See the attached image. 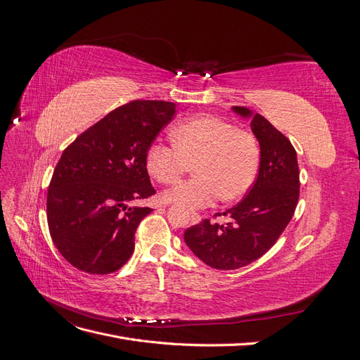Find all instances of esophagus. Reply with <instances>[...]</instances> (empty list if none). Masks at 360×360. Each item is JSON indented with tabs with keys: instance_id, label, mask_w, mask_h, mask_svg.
<instances>
[{
	"instance_id": "obj_1",
	"label": "esophagus",
	"mask_w": 360,
	"mask_h": 360,
	"mask_svg": "<svg viewBox=\"0 0 360 360\" xmlns=\"http://www.w3.org/2000/svg\"><path fill=\"white\" fill-rule=\"evenodd\" d=\"M201 222V216L198 213H192L191 214V224H200Z\"/></svg>"
}]
</instances>
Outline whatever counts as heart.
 I'll return each mask as SVG.
<instances>
[{
    "mask_svg": "<svg viewBox=\"0 0 360 360\" xmlns=\"http://www.w3.org/2000/svg\"><path fill=\"white\" fill-rule=\"evenodd\" d=\"M174 146L151 143L146 165L163 184L177 183L191 165L197 179L183 181L163 193V200L186 210L204 209L221 197L231 202L254 186L261 168V146L249 130L228 120L202 114L181 122L172 130Z\"/></svg>",
    "mask_w": 360,
    "mask_h": 360,
    "instance_id": "obj_1",
    "label": "heart"
}]
</instances>
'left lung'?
<instances>
[{
	"instance_id": "left-lung-1",
	"label": "left lung",
	"mask_w": 360,
	"mask_h": 360,
	"mask_svg": "<svg viewBox=\"0 0 360 360\" xmlns=\"http://www.w3.org/2000/svg\"><path fill=\"white\" fill-rule=\"evenodd\" d=\"M234 111L250 115L245 106H234ZM250 127L263 153L258 177L240 202L213 216H230L231 222L204 219L184 231L192 252L217 270L240 269L263 257L284 233L299 201L297 155L290 139L259 114Z\"/></svg>"
}]
</instances>
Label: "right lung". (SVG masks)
Segmentation results:
<instances>
[{"instance_id": "right-lung-1", "label": "right lung", "mask_w": 360, "mask_h": 360, "mask_svg": "<svg viewBox=\"0 0 360 360\" xmlns=\"http://www.w3.org/2000/svg\"><path fill=\"white\" fill-rule=\"evenodd\" d=\"M174 115L172 102L132 101L63 151L48 189V226L73 267L106 275L134 254L136 228L151 209L130 204L156 193L146 155Z\"/></svg>"}]
</instances>
